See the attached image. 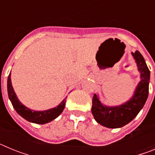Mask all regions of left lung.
I'll return each instance as SVG.
<instances>
[{
  "instance_id": "left-lung-1",
  "label": "left lung",
  "mask_w": 155,
  "mask_h": 155,
  "mask_svg": "<svg viewBox=\"0 0 155 155\" xmlns=\"http://www.w3.org/2000/svg\"><path fill=\"white\" fill-rule=\"evenodd\" d=\"M132 55L140 73V81L132 98L120 105L107 106L100 102L96 94L93 96L91 113L97 123L107 128H120L132 121L143 109L148 97L150 71L139 51L132 53Z\"/></svg>"
}]
</instances>
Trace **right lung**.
I'll return each instance as SVG.
<instances>
[{
	"label": "right lung",
	"mask_w": 155,
	"mask_h": 155,
	"mask_svg": "<svg viewBox=\"0 0 155 155\" xmlns=\"http://www.w3.org/2000/svg\"><path fill=\"white\" fill-rule=\"evenodd\" d=\"M8 93L9 99L18 114L20 115L27 121L34 123V124H45L50 123L52 120L58 117L62 113L65 107L67 97L57 107L47 109V110L35 111L27 108L19 101L15 92L14 91L13 87L12 85V81H11V74H9V76L8 78Z\"/></svg>",
	"instance_id": "add662e5"
}]
</instances>
